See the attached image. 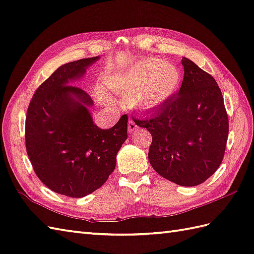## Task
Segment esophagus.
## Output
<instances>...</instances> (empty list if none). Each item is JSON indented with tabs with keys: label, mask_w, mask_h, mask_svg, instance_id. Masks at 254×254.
<instances>
[{
	"label": "esophagus",
	"mask_w": 254,
	"mask_h": 254,
	"mask_svg": "<svg viewBox=\"0 0 254 254\" xmlns=\"http://www.w3.org/2000/svg\"><path fill=\"white\" fill-rule=\"evenodd\" d=\"M137 128H138V126H137V124H135L131 119L128 121V131L129 132H133L134 130H137Z\"/></svg>",
	"instance_id": "obj_1"
}]
</instances>
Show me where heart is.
<instances>
[{
    "mask_svg": "<svg viewBox=\"0 0 254 254\" xmlns=\"http://www.w3.org/2000/svg\"><path fill=\"white\" fill-rule=\"evenodd\" d=\"M180 82L181 72L174 64L150 58L106 74L100 90L103 97L129 100L135 109L151 111L164 106L176 94Z\"/></svg>",
    "mask_w": 254,
    "mask_h": 254,
    "instance_id": "heart-1",
    "label": "heart"
}]
</instances>
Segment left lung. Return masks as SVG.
I'll use <instances>...</instances> for the list:
<instances>
[{
  "label": "left lung",
  "mask_w": 254,
  "mask_h": 254,
  "mask_svg": "<svg viewBox=\"0 0 254 254\" xmlns=\"http://www.w3.org/2000/svg\"><path fill=\"white\" fill-rule=\"evenodd\" d=\"M181 63L184 77L178 95L132 120L152 134L148 160L153 169L181 187H196L222 163L228 119L215 79L188 58Z\"/></svg>",
  "instance_id": "obj_1"
}]
</instances>
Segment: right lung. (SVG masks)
<instances>
[{"label": "right lung", "instance_id": "obj_1", "mask_svg": "<svg viewBox=\"0 0 254 254\" xmlns=\"http://www.w3.org/2000/svg\"><path fill=\"white\" fill-rule=\"evenodd\" d=\"M100 57L59 66L31 100L26 117V147L34 172L55 193L80 198L104 184L127 139L128 116L110 129L95 125L87 92L73 86Z\"/></svg>", "mask_w": 254, "mask_h": 254}]
</instances>
